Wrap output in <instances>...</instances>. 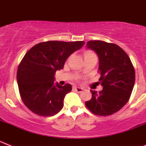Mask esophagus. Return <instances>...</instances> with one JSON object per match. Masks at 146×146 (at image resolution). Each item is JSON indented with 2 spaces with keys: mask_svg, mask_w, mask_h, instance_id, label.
<instances>
[{
  "mask_svg": "<svg viewBox=\"0 0 146 146\" xmlns=\"http://www.w3.org/2000/svg\"><path fill=\"white\" fill-rule=\"evenodd\" d=\"M74 90H75L76 91H77V92H78V93H80V92H82V88L74 87Z\"/></svg>",
  "mask_w": 146,
  "mask_h": 146,
  "instance_id": "esophagus-1",
  "label": "esophagus"
}]
</instances>
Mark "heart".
<instances>
[{
	"mask_svg": "<svg viewBox=\"0 0 146 146\" xmlns=\"http://www.w3.org/2000/svg\"><path fill=\"white\" fill-rule=\"evenodd\" d=\"M95 55V53H94L93 52H91V51H87V52L85 53V55Z\"/></svg>",
	"mask_w": 146,
	"mask_h": 146,
	"instance_id": "1",
	"label": "heart"
}]
</instances>
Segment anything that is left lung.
I'll list each match as a JSON object with an SVG mask.
<instances>
[{
  "mask_svg": "<svg viewBox=\"0 0 146 146\" xmlns=\"http://www.w3.org/2000/svg\"><path fill=\"white\" fill-rule=\"evenodd\" d=\"M87 47L99 56V83L103 89L99 93L91 90L92 98L86 102V106L94 115H110L129 100L135 85V69L128 55L115 44L89 41Z\"/></svg>",
  "mask_w": 146,
  "mask_h": 146,
  "instance_id": "1",
  "label": "left lung"
}]
</instances>
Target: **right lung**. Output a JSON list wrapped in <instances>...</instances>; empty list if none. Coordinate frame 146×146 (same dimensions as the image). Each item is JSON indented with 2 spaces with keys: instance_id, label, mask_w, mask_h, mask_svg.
Returning a JSON list of instances; mask_svg holds the SVG:
<instances>
[{
  "instance_id": "obj_1",
  "label": "right lung",
  "mask_w": 146,
  "mask_h": 146,
  "mask_svg": "<svg viewBox=\"0 0 146 146\" xmlns=\"http://www.w3.org/2000/svg\"><path fill=\"white\" fill-rule=\"evenodd\" d=\"M85 42L48 41L34 45L25 53L17 73L22 101L39 116H52L64 106L66 94L72 86L54 85L55 72L64 68L69 55L83 46Z\"/></svg>"
}]
</instances>
